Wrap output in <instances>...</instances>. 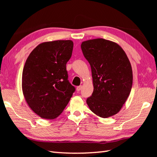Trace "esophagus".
<instances>
[{
  "label": "esophagus",
  "instance_id": "1",
  "mask_svg": "<svg viewBox=\"0 0 157 157\" xmlns=\"http://www.w3.org/2000/svg\"><path fill=\"white\" fill-rule=\"evenodd\" d=\"M82 86H78V87H77V88H76L77 91H80L81 90H82Z\"/></svg>",
  "mask_w": 157,
  "mask_h": 157
}]
</instances>
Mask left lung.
Wrapping results in <instances>:
<instances>
[{"mask_svg":"<svg viewBox=\"0 0 157 157\" xmlns=\"http://www.w3.org/2000/svg\"><path fill=\"white\" fill-rule=\"evenodd\" d=\"M81 48L90 65L94 86L87 105L101 117L116 115L132 90L133 73L128 56L118 44L103 38L82 42Z\"/></svg>","mask_w":157,"mask_h":157,"instance_id":"left-lung-1","label":"left lung"}]
</instances>
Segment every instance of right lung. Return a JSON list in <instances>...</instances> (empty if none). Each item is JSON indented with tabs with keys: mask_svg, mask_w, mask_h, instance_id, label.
Segmentation results:
<instances>
[{
	"mask_svg": "<svg viewBox=\"0 0 157 157\" xmlns=\"http://www.w3.org/2000/svg\"><path fill=\"white\" fill-rule=\"evenodd\" d=\"M73 47L69 40L42 42L26 60L22 73L23 94L29 108L42 119L59 117L75 92L66 70Z\"/></svg>",
	"mask_w": 157,
	"mask_h": 157,
	"instance_id": "right-lung-1",
	"label": "right lung"
}]
</instances>
